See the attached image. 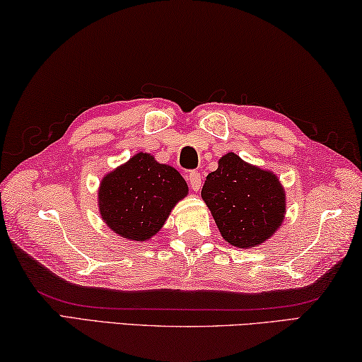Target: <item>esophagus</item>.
Returning a JSON list of instances; mask_svg holds the SVG:
<instances>
[{
	"instance_id": "34e87169",
	"label": "esophagus",
	"mask_w": 362,
	"mask_h": 362,
	"mask_svg": "<svg viewBox=\"0 0 362 362\" xmlns=\"http://www.w3.org/2000/svg\"><path fill=\"white\" fill-rule=\"evenodd\" d=\"M187 181L194 191H199V189L202 187V175H200L199 171H191V173L187 175Z\"/></svg>"
}]
</instances>
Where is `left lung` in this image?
<instances>
[{
    "label": "left lung",
    "mask_w": 362,
    "mask_h": 362,
    "mask_svg": "<svg viewBox=\"0 0 362 362\" xmlns=\"http://www.w3.org/2000/svg\"><path fill=\"white\" fill-rule=\"evenodd\" d=\"M202 199L224 240L239 248L263 244L281 226L286 194L271 171L229 152L206 176Z\"/></svg>",
    "instance_id": "left-lung-1"
}]
</instances>
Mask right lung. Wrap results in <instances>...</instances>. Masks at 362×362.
<instances>
[{
	"label": "right lung",
	"instance_id": "1",
	"mask_svg": "<svg viewBox=\"0 0 362 362\" xmlns=\"http://www.w3.org/2000/svg\"><path fill=\"white\" fill-rule=\"evenodd\" d=\"M186 194L187 185L177 170L139 152L100 182L99 210L117 234L146 240L158 233Z\"/></svg>",
	"mask_w": 362,
	"mask_h": 362
}]
</instances>
